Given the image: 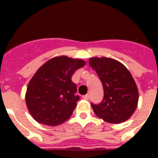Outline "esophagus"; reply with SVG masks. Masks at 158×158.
<instances>
[{"instance_id": "esophagus-1", "label": "esophagus", "mask_w": 158, "mask_h": 158, "mask_svg": "<svg viewBox=\"0 0 158 158\" xmlns=\"http://www.w3.org/2000/svg\"><path fill=\"white\" fill-rule=\"evenodd\" d=\"M83 98L85 100H89V95L88 94H86L85 96H83Z\"/></svg>"}]
</instances>
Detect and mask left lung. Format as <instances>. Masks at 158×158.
<instances>
[{
    "mask_svg": "<svg viewBox=\"0 0 158 158\" xmlns=\"http://www.w3.org/2000/svg\"><path fill=\"white\" fill-rule=\"evenodd\" d=\"M89 63L99 76L104 98L98 105L91 103L94 113L104 121L120 123L135 113L139 92L131 73L121 62L109 57H91Z\"/></svg>",
    "mask_w": 158,
    "mask_h": 158,
    "instance_id": "1",
    "label": "left lung"
}]
</instances>
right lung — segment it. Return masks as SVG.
<instances>
[{"instance_id": "obj_1", "label": "right lung", "mask_w": 158, "mask_h": 158, "mask_svg": "<svg viewBox=\"0 0 158 158\" xmlns=\"http://www.w3.org/2000/svg\"><path fill=\"white\" fill-rule=\"evenodd\" d=\"M85 65L81 59L60 56L44 63L30 79L26 105L33 118L45 125H59L72 115L79 96L72 76Z\"/></svg>"}]
</instances>
